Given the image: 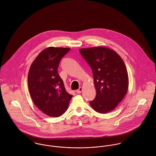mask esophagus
<instances>
[{"label":"esophagus","mask_w":156,"mask_h":156,"mask_svg":"<svg viewBox=\"0 0 156 156\" xmlns=\"http://www.w3.org/2000/svg\"><path fill=\"white\" fill-rule=\"evenodd\" d=\"M83 88L82 87H80V88L78 90H76V92H77V93H81L83 91Z\"/></svg>","instance_id":"obj_1"}]
</instances>
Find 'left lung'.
I'll use <instances>...</instances> for the list:
<instances>
[{
	"mask_svg": "<svg viewBox=\"0 0 156 156\" xmlns=\"http://www.w3.org/2000/svg\"><path fill=\"white\" fill-rule=\"evenodd\" d=\"M80 52L93 72L96 95L90 106L101 114L112 111L122 101L129 87L122 59L115 51L104 47L81 48Z\"/></svg>",
	"mask_w": 156,
	"mask_h": 156,
	"instance_id": "obj_1",
	"label": "left lung"
}]
</instances>
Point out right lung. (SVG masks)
<instances>
[{
	"label": "right lung",
	"instance_id": "add662e5",
	"mask_svg": "<svg viewBox=\"0 0 156 156\" xmlns=\"http://www.w3.org/2000/svg\"><path fill=\"white\" fill-rule=\"evenodd\" d=\"M69 48L50 47L40 52L28 74V87L37 108L50 117H57L67 110L72 95L69 94L57 70L62 58Z\"/></svg>",
	"mask_w": 156,
	"mask_h": 156
}]
</instances>
